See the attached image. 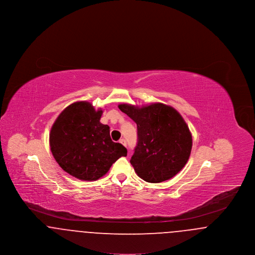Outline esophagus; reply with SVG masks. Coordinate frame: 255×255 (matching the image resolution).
Segmentation results:
<instances>
[{
    "mask_svg": "<svg viewBox=\"0 0 255 255\" xmlns=\"http://www.w3.org/2000/svg\"><path fill=\"white\" fill-rule=\"evenodd\" d=\"M120 142L122 143V145L126 146V140L124 138H121L120 139Z\"/></svg>",
    "mask_w": 255,
    "mask_h": 255,
    "instance_id": "obj_1",
    "label": "esophagus"
}]
</instances>
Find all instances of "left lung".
<instances>
[{
  "label": "left lung",
  "mask_w": 255,
  "mask_h": 255,
  "mask_svg": "<svg viewBox=\"0 0 255 255\" xmlns=\"http://www.w3.org/2000/svg\"><path fill=\"white\" fill-rule=\"evenodd\" d=\"M119 108L136 123L137 144L130 162L137 176L157 183L177 175L192 148V135L180 113L162 103Z\"/></svg>",
  "instance_id": "left-lung-1"
}]
</instances>
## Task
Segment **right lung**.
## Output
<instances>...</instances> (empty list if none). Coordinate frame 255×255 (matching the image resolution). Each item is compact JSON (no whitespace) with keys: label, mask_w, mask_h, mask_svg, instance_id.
<instances>
[{"label":"right lung","mask_w":255,"mask_h":255,"mask_svg":"<svg viewBox=\"0 0 255 255\" xmlns=\"http://www.w3.org/2000/svg\"><path fill=\"white\" fill-rule=\"evenodd\" d=\"M102 113L90 102H74L62 111L50 129L49 146L55 160L82 181H97L127 156V149L112 140L109 126L100 122Z\"/></svg>","instance_id":"1"}]
</instances>
